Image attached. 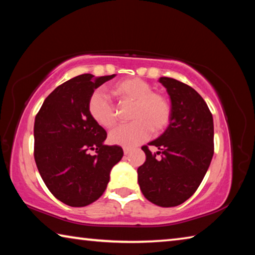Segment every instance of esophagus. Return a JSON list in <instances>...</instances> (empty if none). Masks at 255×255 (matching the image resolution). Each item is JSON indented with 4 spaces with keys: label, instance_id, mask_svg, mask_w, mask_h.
<instances>
[{
    "label": "esophagus",
    "instance_id": "34e87169",
    "mask_svg": "<svg viewBox=\"0 0 255 255\" xmlns=\"http://www.w3.org/2000/svg\"><path fill=\"white\" fill-rule=\"evenodd\" d=\"M131 152V148H129V147H124V153H125V155H127V154H129Z\"/></svg>",
    "mask_w": 255,
    "mask_h": 255
}]
</instances>
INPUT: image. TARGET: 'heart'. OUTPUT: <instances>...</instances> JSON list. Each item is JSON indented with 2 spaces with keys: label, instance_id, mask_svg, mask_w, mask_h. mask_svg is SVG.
I'll return each instance as SVG.
<instances>
[{
  "label": "heart",
  "instance_id": "1",
  "mask_svg": "<svg viewBox=\"0 0 255 255\" xmlns=\"http://www.w3.org/2000/svg\"><path fill=\"white\" fill-rule=\"evenodd\" d=\"M110 93L119 105H132L129 114V126L112 130L109 140L112 144L132 147L148 139L150 132L159 133L169 126L171 106L164 94L153 91V86L139 77H129L110 86ZM90 117L99 126L112 129L118 124V111L101 91L91 94L88 102Z\"/></svg>",
  "mask_w": 255,
  "mask_h": 255
}]
</instances>
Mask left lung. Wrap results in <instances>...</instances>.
<instances>
[{
  "label": "left lung",
  "instance_id": "left-lung-1",
  "mask_svg": "<svg viewBox=\"0 0 255 255\" xmlns=\"http://www.w3.org/2000/svg\"><path fill=\"white\" fill-rule=\"evenodd\" d=\"M171 98L169 127L148 143L159 152L141 147L146 161L138 167V183L146 199L159 207L188 200L204 180L214 155L213 115L191 86L171 77L158 80ZM156 154H161L157 159Z\"/></svg>",
  "mask_w": 255,
  "mask_h": 255
}]
</instances>
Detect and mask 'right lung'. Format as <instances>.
Instances as JSON below:
<instances>
[{
	"instance_id": "obj_1",
	"label": "right lung",
	"mask_w": 255,
	"mask_h": 255,
	"mask_svg": "<svg viewBox=\"0 0 255 255\" xmlns=\"http://www.w3.org/2000/svg\"><path fill=\"white\" fill-rule=\"evenodd\" d=\"M112 77L115 74L73 77L46 98L34 119L33 156L38 171L53 196L71 207L98 200L111 169L124 155L120 146L103 144L107 131L88 111L94 90Z\"/></svg>"
}]
</instances>
